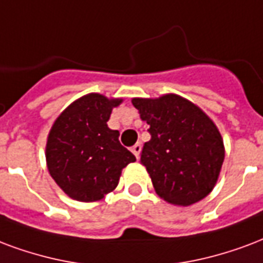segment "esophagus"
I'll list each match as a JSON object with an SVG mask.
<instances>
[{
	"label": "esophagus",
	"instance_id": "obj_1",
	"mask_svg": "<svg viewBox=\"0 0 263 263\" xmlns=\"http://www.w3.org/2000/svg\"><path fill=\"white\" fill-rule=\"evenodd\" d=\"M132 153L135 155L137 157H139V155H141V151H142V145L141 143H135L134 146H132Z\"/></svg>",
	"mask_w": 263,
	"mask_h": 263
}]
</instances>
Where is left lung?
Returning <instances> with one entry per match:
<instances>
[{
	"mask_svg": "<svg viewBox=\"0 0 263 263\" xmlns=\"http://www.w3.org/2000/svg\"><path fill=\"white\" fill-rule=\"evenodd\" d=\"M149 124L141 163L155 191L173 205L190 206L213 190L224 160V145L215 122L184 97L132 99Z\"/></svg>",
	"mask_w": 263,
	"mask_h": 263,
	"instance_id": "8db88e82",
	"label": "left lung"
}]
</instances>
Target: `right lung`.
Listing matches in <instances>:
<instances>
[{"label":"right lung","instance_id":"right-lung-1","mask_svg":"<svg viewBox=\"0 0 263 263\" xmlns=\"http://www.w3.org/2000/svg\"><path fill=\"white\" fill-rule=\"evenodd\" d=\"M122 99L99 93L82 96L64 110L52 124L46 145V161L52 180L69 198L100 201L116 190L124 167L135 156L110 129L112 108Z\"/></svg>","mask_w":263,"mask_h":263}]
</instances>
